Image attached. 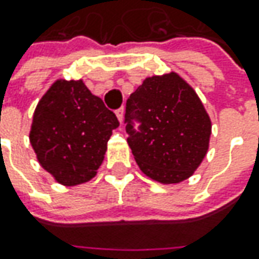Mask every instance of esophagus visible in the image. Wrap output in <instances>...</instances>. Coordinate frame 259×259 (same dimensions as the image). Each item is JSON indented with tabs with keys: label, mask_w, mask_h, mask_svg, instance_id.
Returning a JSON list of instances; mask_svg holds the SVG:
<instances>
[{
	"label": "esophagus",
	"mask_w": 259,
	"mask_h": 259,
	"mask_svg": "<svg viewBox=\"0 0 259 259\" xmlns=\"http://www.w3.org/2000/svg\"><path fill=\"white\" fill-rule=\"evenodd\" d=\"M115 114H116V118L119 119V122H122V119H124V108L116 109V111H115Z\"/></svg>",
	"instance_id": "34e87169"
}]
</instances>
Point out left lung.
I'll list each match as a JSON object with an SVG mask.
<instances>
[{"instance_id":"1","label":"left lung","mask_w":259,"mask_h":259,"mask_svg":"<svg viewBox=\"0 0 259 259\" xmlns=\"http://www.w3.org/2000/svg\"><path fill=\"white\" fill-rule=\"evenodd\" d=\"M140 122L139 131L134 121ZM128 144L141 171L163 184L189 179L209 148L212 122L193 88L177 73L147 77L126 99Z\"/></svg>"}]
</instances>
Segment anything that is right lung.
Wrapping results in <instances>:
<instances>
[{
  "label": "right lung",
  "instance_id": "obj_1",
  "mask_svg": "<svg viewBox=\"0 0 259 259\" xmlns=\"http://www.w3.org/2000/svg\"><path fill=\"white\" fill-rule=\"evenodd\" d=\"M118 119L83 80H56L37 104L30 143L46 171L63 186L94 179Z\"/></svg>",
  "mask_w": 259,
  "mask_h": 259
}]
</instances>
